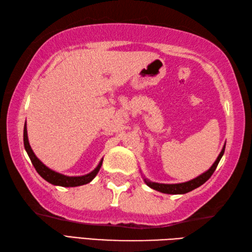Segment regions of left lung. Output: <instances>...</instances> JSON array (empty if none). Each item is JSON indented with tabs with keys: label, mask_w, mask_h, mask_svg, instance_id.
Returning a JSON list of instances; mask_svg holds the SVG:
<instances>
[{
	"label": "left lung",
	"mask_w": 252,
	"mask_h": 252,
	"mask_svg": "<svg viewBox=\"0 0 252 252\" xmlns=\"http://www.w3.org/2000/svg\"><path fill=\"white\" fill-rule=\"evenodd\" d=\"M224 151H225V145L223 146L222 151L219 155L217 160L211 165V168L209 169L208 171H206L205 173L200 174L199 176H197V178L192 179L189 182H185V183H180V184H161V183H155V182H151L146 179H144L145 181V183L151 187V189H155V190H158L160 192H163V194H172V195H176V194H186V192L191 191L192 189H197V187L201 186L203 183H206V182L211 178V175L215 172L219 162H220V160L223 156Z\"/></svg>",
	"instance_id": "1"
}]
</instances>
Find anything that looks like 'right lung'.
Listing matches in <instances>:
<instances>
[{"label": "right lung", "mask_w": 252, "mask_h": 252, "mask_svg": "<svg viewBox=\"0 0 252 252\" xmlns=\"http://www.w3.org/2000/svg\"><path fill=\"white\" fill-rule=\"evenodd\" d=\"M24 145L32 164H33V167L36 170V172L39 173L45 181H47L49 183L53 185H58L63 187H76V186L88 184L95 178L96 174L98 173V171L101 167V163H103V159H101L97 167H96L92 172L82 176H67V175L55 172V171L47 168L43 162H41V160H39V158L35 156L33 151L31 149V146L28 141V134H27L26 125L24 127Z\"/></svg>", "instance_id": "obj_1"}]
</instances>
